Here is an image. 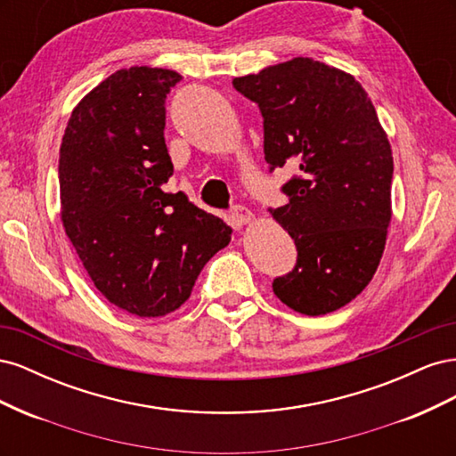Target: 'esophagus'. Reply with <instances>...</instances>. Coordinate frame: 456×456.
Here are the masks:
<instances>
[{
    "label": "esophagus",
    "instance_id": "1",
    "mask_svg": "<svg viewBox=\"0 0 456 456\" xmlns=\"http://www.w3.org/2000/svg\"><path fill=\"white\" fill-rule=\"evenodd\" d=\"M232 218L236 220L238 224H249L251 220L255 218V215H253L249 209H247V207L236 205V207H233V209H232Z\"/></svg>",
    "mask_w": 456,
    "mask_h": 456
}]
</instances>
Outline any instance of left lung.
Here are the masks:
<instances>
[{
    "instance_id": "8db88e82",
    "label": "left lung",
    "mask_w": 456,
    "mask_h": 456,
    "mask_svg": "<svg viewBox=\"0 0 456 456\" xmlns=\"http://www.w3.org/2000/svg\"><path fill=\"white\" fill-rule=\"evenodd\" d=\"M232 84L260 110L270 173L297 169L281 186L289 203L270 209L297 245L273 293L300 314L335 312L372 280L392 218L394 159L375 106L350 74L302 57Z\"/></svg>"
}]
</instances>
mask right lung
<instances>
[{"mask_svg":"<svg viewBox=\"0 0 456 456\" xmlns=\"http://www.w3.org/2000/svg\"><path fill=\"white\" fill-rule=\"evenodd\" d=\"M181 79L163 68L118 70L76 106L61 146L66 236L94 287L141 317L181 308L232 233L184 191H165V99Z\"/></svg>","mask_w":456,"mask_h":456,"instance_id":"obj_1","label":"right lung"}]
</instances>
